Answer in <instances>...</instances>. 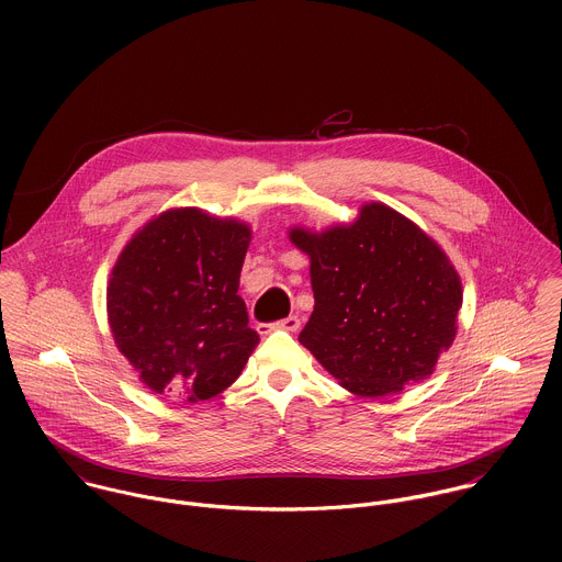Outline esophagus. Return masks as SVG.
<instances>
[{"label":"esophagus","instance_id":"1","mask_svg":"<svg viewBox=\"0 0 562 562\" xmlns=\"http://www.w3.org/2000/svg\"><path fill=\"white\" fill-rule=\"evenodd\" d=\"M300 317L297 315H289V317H284V319H280V323H276V325H258V331L265 336V334H269V331H276V329H282V331H297L300 329Z\"/></svg>","mask_w":562,"mask_h":562}]
</instances>
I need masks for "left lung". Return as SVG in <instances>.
<instances>
[{
	"label": "left lung",
	"mask_w": 562,
	"mask_h": 562,
	"mask_svg": "<svg viewBox=\"0 0 562 562\" xmlns=\"http://www.w3.org/2000/svg\"><path fill=\"white\" fill-rule=\"evenodd\" d=\"M308 256L313 313L300 345L345 389L382 397L429 378L453 345L462 284L416 222L382 202L349 224L289 228Z\"/></svg>",
	"instance_id": "1"
}]
</instances>
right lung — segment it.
<instances>
[{
  "label": "right lung",
  "mask_w": 562,
  "mask_h": 562,
  "mask_svg": "<svg viewBox=\"0 0 562 562\" xmlns=\"http://www.w3.org/2000/svg\"><path fill=\"white\" fill-rule=\"evenodd\" d=\"M251 226L202 209H169L122 249L106 286L120 353L155 393L193 405L231 386L260 336L237 295Z\"/></svg>",
  "instance_id": "1"
}]
</instances>
